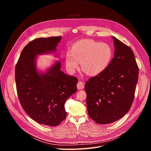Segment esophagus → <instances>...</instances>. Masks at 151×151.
<instances>
[{
  "label": "esophagus",
  "instance_id": "obj_1",
  "mask_svg": "<svg viewBox=\"0 0 151 151\" xmlns=\"http://www.w3.org/2000/svg\"><path fill=\"white\" fill-rule=\"evenodd\" d=\"M77 88L78 90H82L84 88V84L82 82L79 81L77 83Z\"/></svg>",
  "mask_w": 151,
  "mask_h": 151
}]
</instances>
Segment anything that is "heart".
<instances>
[{
	"mask_svg": "<svg viewBox=\"0 0 151 151\" xmlns=\"http://www.w3.org/2000/svg\"><path fill=\"white\" fill-rule=\"evenodd\" d=\"M112 56V50L108 44L91 39H82L72 46L70 52L65 56V63L68 70L74 72L81 63L82 70L93 76L105 70Z\"/></svg>",
	"mask_w": 151,
	"mask_h": 151,
	"instance_id": "1",
	"label": "heart"
}]
</instances>
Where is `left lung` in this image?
Segmentation results:
<instances>
[{"instance_id":"1","label":"left lung","mask_w":151,"mask_h":151,"mask_svg":"<svg viewBox=\"0 0 151 151\" xmlns=\"http://www.w3.org/2000/svg\"><path fill=\"white\" fill-rule=\"evenodd\" d=\"M114 57L101 73L85 85L90 118L108 124L122 118L133 103L138 81L139 68L132 49L115 37Z\"/></svg>"}]
</instances>
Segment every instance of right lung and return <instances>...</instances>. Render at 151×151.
<instances>
[{"instance_id":"obj_1","label":"right lung","mask_w":151,"mask_h":151,"mask_svg":"<svg viewBox=\"0 0 151 151\" xmlns=\"http://www.w3.org/2000/svg\"><path fill=\"white\" fill-rule=\"evenodd\" d=\"M61 39V36L40 37L30 42L15 66L16 87L21 106L34 121L49 126H57L66 118L64 104L76 93L78 81L60 70L59 61L45 73L37 69V55L56 52Z\"/></svg>"}]
</instances>
